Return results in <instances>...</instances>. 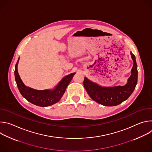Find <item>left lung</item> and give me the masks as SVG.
I'll return each mask as SVG.
<instances>
[{
	"instance_id": "left-lung-1",
	"label": "left lung",
	"mask_w": 152,
	"mask_h": 152,
	"mask_svg": "<svg viewBox=\"0 0 152 152\" xmlns=\"http://www.w3.org/2000/svg\"><path fill=\"white\" fill-rule=\"evenodd\" d=\"M131 54L134 65L131 70V76L124 86L102 87L85 77L83 86L93 100L104 106H113L121 103L131 95L137 83L138 70L135 55L132 52Z\"/></svg>"
}]
</instances>
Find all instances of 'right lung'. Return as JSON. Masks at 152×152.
Wrapping results in <instances>:
<instances>
[{
    "mask_svg": "<svg viewBox=\"0 0 152 152\" xmlns=\"http://www.w3.org/2000/svg\"><path fill=\"white\" fill-rule=\"evenodd\" d=\"M18 60L19 59L15 64L14 71L17 87L23 97L32 104L39 106H49L59 102L75 75V73H73L65 76L53 90H36L25 86L20 79L17 70Z\"/></svg>",
    "mask_w": 152,
    "mask_h": 152,
    "instance_id": "add662e5",
    "label": "right lung"
}]
</instances>
